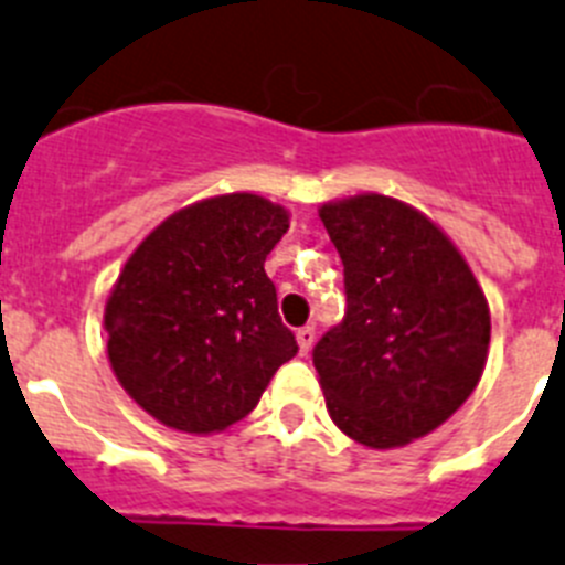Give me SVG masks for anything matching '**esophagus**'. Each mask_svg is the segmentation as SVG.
<instances>
[{"instance_id":"esophagus-1","label":"esophagus","mask_w":565,"mask_h":565,"mask_svg":"<svg viewBox=\"0 0 565 565\" xmlns=\"http://www.w3.org/2000/svg\"><path fill=\"white\" fill-rule=\"evenodd\" d=\"M296 341H298V352L307 355V352L312 350V341H316V330H312V327H301V330L296 332Z\"/></svg>"}]
</instances>
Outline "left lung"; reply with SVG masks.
I'll list each match as a JSON object with an SVG mask.
<instances>
[{
  "label": "left lung",
  "mask_w": 565,
  "mask_h": 565,
  "mask_svg": "<svg viewBox=\"0 0 565 565\" xmlns=\"http://www.w3.org/2000/svg\"><path fill=\"white\" fill-rule=\"evenodd\" d=\"M343 262L347 316L316 343L330 418L370 449L438 429L478 386L489 303L438 224L381 193L318 210Z\"/></svg>",
  "instance_id": "8db88e82"
}]
</instances>
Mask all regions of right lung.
<instances>
[{"mask_svg":"<svg viewBox=\"0 0 565 565\" xmlns=\"http://www.w3.org/2000/svg\"><path fill=\"white\" fill-rule=\"evenodd\" d=\"M287 227V210L264 195H213L167 215L130 253L105 303L107 358L159 424L227 429L298 352L264 273Z\"/></svg>","mask_w":565,"mask_h":565,"instance_id":"obj_1","label":"right lung"}]
</instances>
